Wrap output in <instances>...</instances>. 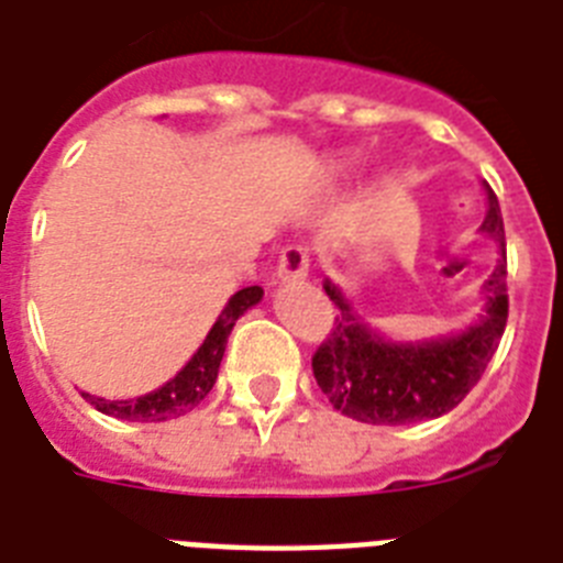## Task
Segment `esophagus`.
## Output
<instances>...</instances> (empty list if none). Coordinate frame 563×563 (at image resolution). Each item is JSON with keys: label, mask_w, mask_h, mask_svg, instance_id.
Wrapping results in <instances>:
<instances>
[{"label": "esophagus", "mask_w": 563, "mask_h": 563, "mask_svg": "<svg viewBox=\"0 0 563 563\" xmlns=\"http://www.w3.org/2000/svg\"><path fill=\"white\" fill-rule=\"evenodd\" d=\"M309 274V247L307 245H286L280 260H277V280L291 283L303 280Z\"/></svg>", "instance_id": "1"}]
</instances>
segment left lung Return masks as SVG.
Listing matches in <instances>:
<instances>
[{
	"label": "left lung",
	"instance_id": "1",
	"mask_svg": "<svg viewBox=\"0 0 563 563\" xmlns=\"http://www.w3.org/2000/svg\"><path fill=\"white\" fill-rule=\"evenodd\" d=\"M485 192L488 216L482 221V233L497 239L503 260L482 286L485 312L462 333L423 342H388L353 312L333 280H324V291L339 307V316L312 356V374L333 409L362 423L400 427L441 418L479 383L508 321L506 230L497 195L488 184Z\"/></svg>",
	"mask_w": 563,
	"mask_h": 563
}]
</instances>
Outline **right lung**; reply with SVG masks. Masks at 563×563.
<instances>
[{"instance_id":"right-lung-1","label":"right lung","mask_w":563,"mask_h":563,"mask_svg":"<svg viewBox=\"0 0 563 563\" xmlns=\"http://www.w3.org/2000/svg\"><path fill=\"white\" fill-rule=\"evenodd\" d=\"M263 300V289L260 286H245L239 289L233 298L228 300V307L221 309V316L216 318V324L207 333L203 344L192 353V360L172 376L169 383L161 385L157 391L143 394V397H134V400H104V397H92V394L84 391V400H90L101 415H110V418L119 420H136V423H161V420L180 418L192 411L198 402L210 394V388L216 385V376H219L221 356H224V347H228V335L233 330L239 318L245 316L247 309L256 307Z\"/></svg>"}]
</instances>
